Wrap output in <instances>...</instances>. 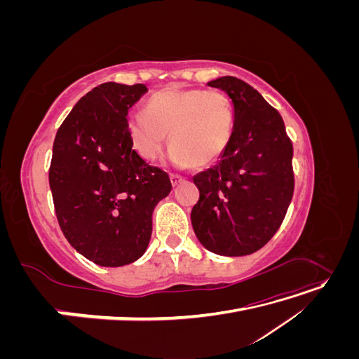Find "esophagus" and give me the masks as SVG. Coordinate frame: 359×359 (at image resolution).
Listing matches in <instances>:
<instances>
[{
	"mask_svg": "<svg viewBox=\"0 0 359 359\" xmlns=\"http://www.w3.org/2000/svg\"><path fill=\"white\" fill-rule=\"evenodd\" d=\"M182 180H184V178H182L181 175H177V173H172V175H170V182H172L173 187L178 186V184H180Z\"/></svg>",
	"mask_w": 359,
	"mask_h": 359,
	"instance_id": "1",
	"label": "esophagus"
}]
</instances>
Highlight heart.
<instances>
[{"label": "heart", "instance_id": "obj_1", "mask_svg": "<svg viewBox=\"0 0 359 359\" xmlns=\"http://www.w3.org/2000/svg\"><path fill=\"white\" fill-rule=\"evenodd\" d=\"M127 130L137 154L145 160L158 157L169 135V157L175 165L205 168L229 145L233 111L222 91L169 86L149 97L145 112L128 114Z\"/></svg>", "mask_w": 359, "mask_h": 359}]
</instances>
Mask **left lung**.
Segmentation results:
<instances>
[{
  "mask_svg": "<svg viewBox=\"0 0 359 359\" xmlns=\"http://www.w3.org/2000/svg\"><path fill=\"white\" fill-rule=\"evenodd\" d=\"M233 104V132L220 161L194 175L199 201L191 224L201 244L222 256L262 248L283 223L293 196V147L281 115L233 76L208 82Z\"/></svg>",
  "mask_w": 359,
  "mask_h": 359,
  "instance_id": "left-lung-1",
  "label": "left lung"
}]
</instances>
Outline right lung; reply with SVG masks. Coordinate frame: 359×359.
<instances>
[{"mask_svg": "<svg viewBox=\"0 0 359 359\" xmlns=\"http://www.w3.org/2000/svg\"><path fill=\"white\" fill-rule=\"evenodd\" d=\"M144 83L106 82L86 93L53 140L49 186L70 245L100 266H123L145 253L153 211L172 184L133 149L127 114Z\"/></svg>", "mask_w": 359, "mask_h": 359, "instance_id": "right-lung-1", "label": "right lung"}]
</instances>
